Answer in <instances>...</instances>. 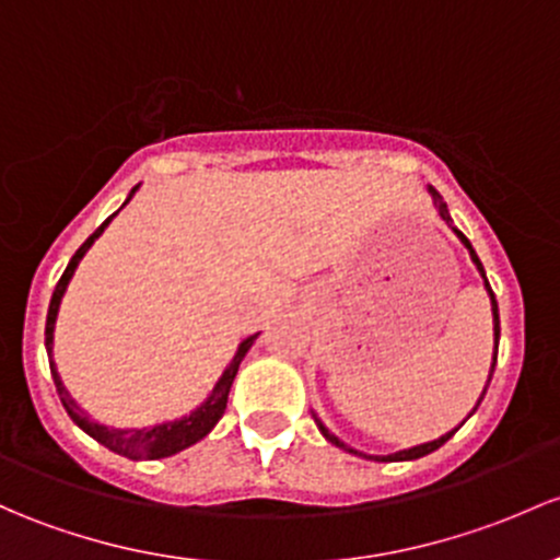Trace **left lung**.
Returning <instances> with one entry per match:
<instances>
[{
  "instance_id": "1",
  "label": "left lung",
  "mask_w": 560,
  "mask_h": 560,
  "mask_svg": "<svg viewBox=\"0 0 560 560\" xmlns=\"http://www.w3.org/2000/svg\"><path fill=\"white\" fill-rule=\"evenodd\" d=\"M429 190H432V187H429ZM432 198H434V206H438L440 217H443V220L448 222V225L453 228V220H451V214H448V206L443 203V196H440L438 190H432ZM453 233H456L458 238H462V244L467 246V249H469V257H472V262L478 265L480 276H482V279H486V270H482V262L478 260V255H475V249H472V244H469V241H467V235H464L462 231H456V228H453ZM486 290H488V298H491V311H493V338H497V346H499V305H497V298H493V290H491V284H488V279H486ZM493 368H497V354H493L491 375H493ZM491 375H488V384H491ZM488 384H486V388H488ZM486 388H482V394H486ZM482 394H480V399H482ZM480 399H478V405H480ZM478 405H475V410H478ZM314 421H316V427H319V432L325 434V440H329V443H332V445H338V448H343V451H349V453H354V456L373 458V462H413V458H421V456H427V453L438 451L440 445H445V443H448V440L453 438V434H456V429L462 427V423H458V427L453 429V432L443 434V438H438V440H432V443H423V445H416V448H408V451L392 453V456H368V453H362V451H354V448H349V445H346L343 440H338V438H335V434L329 432V429H327L325 423H322L319 419H316V416H314Z\"/></svg>"
}]
</instances>
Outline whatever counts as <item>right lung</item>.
<instances>
[{"mask_svg": "<svg viewBox=\"0 0 560 560\" xmlns=\"http://www.w3.org/2000/svg\"><path fill=\"white\" fill-rule=\"evenodd\" d=\"M137 190H139V185L133 187L131 196L126 198V203L131 201L133 192H137ZM126 203H122V206H126ZM122 206H120V209H122ZM120 209H117V211H120ZM117 211H115V214H117ZM115 214H112V217H115ZM112 217H107V220L102 222V228H98L96 233L88 235V241L80 246L78 252H74V257H72V260H69L67 270H63V276H61V279H58L56 290H52L50 308H47V325H45V349H47V357H52V329H56L58 305H61V298H63V292H67L69 279H72V276H74V268H78L82 257H85V252L91 249L93 241H96L98 235L104 233V228L109 225ZM257 335H260V332L249 335V338H246L244 343L238 346V351H235L233 362L228 364V370H225V373H222V378L217 381V386L211 388V394H209V397H206V402L201 405V408H196L190 416H185V419L155 423V427H150V429H112V427H104V423L88 421V416L82 413L80 405L74 402L72 397H69L67 386L61 384V375H58L56 364H52V362H50V373H52V381H56V392H58V397H61L63 408H67L69 419L78 423L82 432L91 434V438L96 440V443L107 445L109 451L120 453V456L137 458V462H139V458H166V456H174V453L190 448V445H196L198 440H203L206 434H209L211 429L217 427V421L222 419V413H225V408H228V394H231V386H233L235 373H238L241 359H244L246 351L252 349V343H255V340H257Z\"/></svg>", "mask_w": 560, "mask_h": 560, "instance_id": "obj_1", "label": "right lung"}]
</instances>
